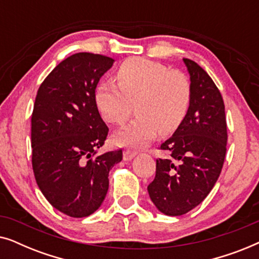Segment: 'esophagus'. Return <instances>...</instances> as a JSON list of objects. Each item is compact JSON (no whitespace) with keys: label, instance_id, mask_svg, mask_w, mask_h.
<instances>
[{"label":"esophagus","instance_id":"1","mask_svg":"<svg viewBox=\"0 0 259 259\" xmlns=\"http://www.w3.org/2000/svg\"><path fill=\"white\" fill-rule=\"evenodd\" d=\"M136 152L133 151H130V150H126L123 151V160L125 161H128V160H132V159L136 157Z\"/></svg>","mask_w":259,"mask_h":259}]
</instances>
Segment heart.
I'll list each match as a JSON object with an SVG mask.
<instances>
[{
	"instance_id": "b5f03b06",
	"label": "heart",
	"mask_w": 259,
	"mask_h": 259,
	"mask_svg": "<svg viewBox=\"0 0 259 259\" xmlns=\"http://www.w3.org/2000/svg\"><path fill=\"white\" fill-rule=\"evenodd\" d=\"M118 84L101 80L94 92L95 105L106 121L121 125L130 118L136 104L137 116L115 133L119 145L141 146L179 128L192 99V86L185 73L168 70L161 63L131 58L116 70Z\"/></svg>"
}]
</instances>
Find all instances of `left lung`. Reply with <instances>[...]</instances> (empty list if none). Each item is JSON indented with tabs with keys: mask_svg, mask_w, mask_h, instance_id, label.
I'll return each mask as SVG.
<instances>
[{
	"mask_svg": "<svg viewBox=\"0 0 259 259\" xmlns=\"http://www.w3.org/2000/svg\"><path fill=\"white\" fill-rule=\"evenodd\" d=\"M192 99L187 115L161 144L168 158L157 159L154 180L147 186L155 207L166 215H182L198 206L213 189L226 153L225 106L213 80L201 67L184 59Z\"/></svg>",
	"mask_w": 259,
	"mask_h": 259,
	"instance_id": "left-lung-1",
	"label": "left lung"
}]
</instances>
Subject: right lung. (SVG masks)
Returning <instances> with one entry per match:
<instances>
[{"instance_id":"1","label":"right lung","mask_w":259,"mask_h":259,"mask_svg":"<svg viewBox=\"0 0 259 259\" xmlns=\"http://www.w3.org/2000/svg\"><path fill=\"white\" fill-rule=\"evenodd\" d=\"M114 60L76 53L59 63L38 88L31 114V164L38 189L53 207L82 218L101 206L108 173L122 150L98 154L108 127L94 92Z\"/></svg>"}]
</instances>
